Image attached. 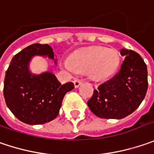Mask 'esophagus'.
<instances>
[{
  "mask_svg": "<svg viewBox=\"0 0 154 154\" xmlns=\"http://www.w3.org/2000/svg\"><path fill=\"white\" fill-rule=\"evenodd\" d=\"M83 81L84 80H82V79H76V80H74V85H75V87L76 88L79 87V85L83 83Z\"/></svg>",
  "mask_w": 154,
  "mask_h": 154,
  "instance_id": "1",
  "label": "esophagus"
}]
</instances>
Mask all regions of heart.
I'll return each mask as SVG.
<instances>
[{"label":"heart","mask_w":154,"mask_h":154,"mask_svg":"<svg viewBox=\"0 0 154 154\" xmlns=\"http://www.w3.org/2000/svg\"><path fill=\"white\" fill-rule=\"evenodd\" d=\"M120 63L116 51L101 46H94L80 50L73 54L71 60L64 61V67L70 72L76 69L90 71L93 77L105 78L112 75Z\"/></svg>","instance_id":"heart-1"}]
</instances>
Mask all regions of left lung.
Listing matches in <instances>:
<instances>
[{
  "label": "left lung",
  "instance_id": "obj_1",
  "mask_svg": "<svg viewBox=\"0 0 154 154\" xmlns=\"http://www.w3.org/2000/svg\"><path fill=\"white\" fill-rule=\"evenodd\" d=\"M125 56L121 69L114 77L94 90L88 101L90 109L104 119H122L141 103L148 87L147 69L142 57L132 50L122 49Z\"/></svg>",
  "mask_w": 154,
  "mask_h": 154
}]
</instances>
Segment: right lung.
Instances as JSON below:
<instances>
[{"instance_id": "add662e5", "label": "right lung", "mask_w": 154, "mask_h": 154, "mask_svg": "<svg viewBox=\"0 0 154 154\" xmlns=\"http://www.w3.org/2000/svg\"><path fill=\"white\" fill-rule=\"evenodd\" d=\"M34 55L54 58L49 45L32 44L13 57L4 79L3 95L8 109L21 122L31 125L49 122L58 115L64 95L74 89L61 84L54 74L32 75L28 64Z\"/></svg>"}]
</instances>
